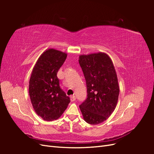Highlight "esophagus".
Here are the masks:
<instances>
[{"mask_svg": "<svg viewBox=\"0 0 154 154\" xmlns=\"http://www.w3.org/2000/svg\"><path fill=\"white\" fill-rule=\"evenodd\" d=\"M70 99H71V101H74L76 100V96H71V97H70Z\"/></svg>", "mask_w": 154, "mask_h": 154, "instance_id": "esophagus-1", "label": "esophagus"}]
</instances>
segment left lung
<instances>
[{
  "mask_svg": "<svg viewBox=\"0 0 154 154\" xmlns=\"http://www.w3.org/2000/svg\"><path fill=\"white\" fill-rule=\"evenodd\" d=\"M80 63L86 80L87 97L80 105L83 119L97 125L108 119L118 103L119 87L117 74L105 53L82 54Z\"/></svg>",
  "mask_w": 154,
  "mask_h": 154,
  "instance_id": "obj_1",
  "label": "left lung"
}]
</instances>
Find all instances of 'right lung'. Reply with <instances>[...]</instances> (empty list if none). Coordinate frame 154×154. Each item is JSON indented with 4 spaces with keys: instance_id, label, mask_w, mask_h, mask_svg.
I'll use <instances>...</instances> for the list:
<instances>
[{
    "instance_id": "right-lung-1",
    "label": "right lung",
    "mask_w": 154,
    "mask_h": 154,
    "mask_svg": "<svg viewBox=\"0 0 154 154\" xmlns=\"http://www.w3.org/2000/svg\"><path fill=\"white\" fill-rule=\"evenodd\" d=\"M67 56L57 49H46L32 69L29 83L31 101L36 114L48 122L58 119L71 101L60 87L57 78Z\"/></svg>"
}]
</instances>
